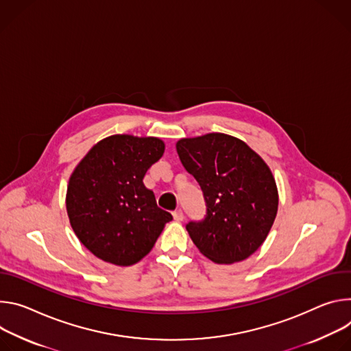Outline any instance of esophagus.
<instances>
[{
	"label": "esophagus",
	"mask_w": 351,
	"mask_h": 351,
	"mask_svg": "<svg viewBox=\"0 0 351 351\" xmlns=\"http://www.w3.org/2000/svg\"><path fill=\"white\" fill-rule=\"evenodd\" d=\"M173 217H174V220H176V221H181V220L184 219V213H182V210H181V209L174 210V212H173Z\"/></svg>",
	"instance_id": "esophagus-1"
}]
</instances>
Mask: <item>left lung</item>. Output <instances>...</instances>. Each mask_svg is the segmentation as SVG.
<instances>
[{"label":"left lung","instance_id":"1","mask_svg":"<svg viewBox=\"0 0 351 351\" xmlns=\"http://www.w3.org/2000/svg\"><path fill=\"white\" fill-rule=\"evenodd\" d=\"M176 147L206 204L205 219L186 224L191 240L215 263L247 259L263 244L278 213L269 166L244 141L220 132L182 138Z\"/></svg>","mask_w":351,"mask_h":351}]
</instances>
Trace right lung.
<instances>
[{
	"mask_svg": "<svg viewBox=\"0 0 351 351\" xmlns=\"http://www.w3.org/2000/svg\"><path fill=\"white\" fill-rule=\"evenodd\" d=\"M154 136L117 134L99 141L77 163L66 188V213L80 241L99 259L131 266L145 258L173 216L143 185L165 153Z\"/></svg>",
	"mask_w": 351,
	"mask_h": 351,
	"instance_id": "right-lung-1",
	"label": "right lung"
}]
</instances>
